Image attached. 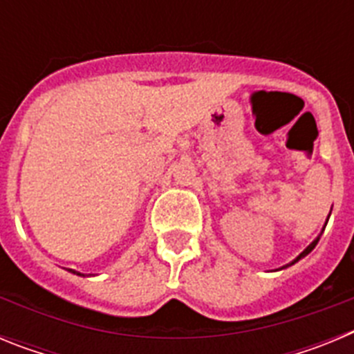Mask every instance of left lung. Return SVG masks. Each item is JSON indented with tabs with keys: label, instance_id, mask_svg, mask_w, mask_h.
<instances>
[{
	"label": "left lung",
	"instance_id": "1",
	"mask_svg": "<svg viewBox=\"0 0 354 354\" xmlns=\"http://www.w3.org/2000/svg\"><path fill=\"white\" fill-rule=\"evenodd\" d=\"M317 241H319V237H317V239H315V241H314V243H312V245H308V246H306V248H305V250H303V252H301V253H299L298 257L294 259V261H292V262H290V264L283 266V268H289V266H292V264H294V262H298V261H299V259H303V257H305V255H308V253H310V252H312V250H314V248H315V245H317Z\"/></svg>",
	"mask_w": 354,
	"mask_h": 354
}]
</instances>
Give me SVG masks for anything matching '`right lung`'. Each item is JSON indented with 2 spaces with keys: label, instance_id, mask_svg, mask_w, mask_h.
<instances>
[{
  "label": "right lung",
  "instance_id": "1",
  "mask_svg": "<svg viewBox=\"0 0 354 354\" xmlns=\"http://www.w3.org/2000/svg\"><path fill=\"white\" fill-rule=\"evenodd\" d=\"M68 271H71V273H74V274H80V277H83V274L77 273V271H74V270H68Z\"/></svg>",
  "mask_w": 354,
  "mask_h": 354
}]
</instances>
